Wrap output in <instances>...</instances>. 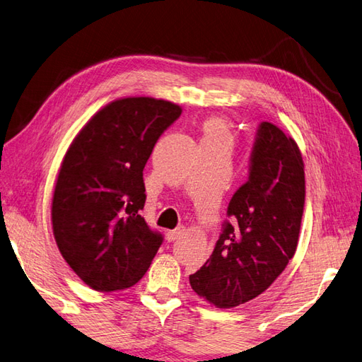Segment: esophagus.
I'll return each mask as SVG.
<instances>
[{
    "mask_svg": "<svg viewBox=\"0 0 362 362\" xmlns=\"http://www.w3.org/2000/svg\"><path fill=\"white\" fill-rule=\"evenodd\" d=\"M181 234H182V230H181V228H178V230H172V231H167V234H165V238H167V240H168V242H173V240H176V239H178Z\"/></svg>",
    "mask_w": 362,
    "mask_h": 362,
    "instance_id": "1",
    "label": "esophagus"
}]
</instances>
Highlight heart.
Here are the masks:
<instances>
[{"mask_svg":"<svg viewBox=\"0 0 362 362\" xmlns=\"http://www.w3.org/2000/svg\"><path fill=\"white\" fill-rule=\"evenodd\" d=\"M204 136H220L230 139V128L223 119L214 117V119L206 120L204 123Z\"/></svg>","mask_w":362,"mask_h":362,"instance_id":"b5f03b06","label":"heart"}]
</instances>
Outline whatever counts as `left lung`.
I'll return each mask as SVG.
<instances>
[{"mask_svg":"<svg viewBox=\"0 0 362 362\" xmlns=\"http://www.w3.org/2000/svg\"><path fill=\"white\" fill-rule=\"evenodd\" d=\"M305 206V164L295 140L262 122L250 178L233 195L209 259L189 276L209 305L230 309L256 298L295 255Z\"/></svg>","mask_w":362,"mask_h":362,"instance_id":"1","label":"left lung"}]
</instances>
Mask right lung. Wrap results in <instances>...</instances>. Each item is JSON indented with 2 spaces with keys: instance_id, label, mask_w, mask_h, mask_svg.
<instances>
[{
  "instance_id": "right-lung-1",
  "label": "right lung",
  "mask_w": 362,
  "mask_h": 362,
  "mask_svg": "<svg viewBox=\"0 0 362 362\" xmlns=\"http://www.w3.org/2000/svg\"><path fill=\"white\" fill-rule=\"evenodd\" d=\"M181 106L153 97L107 103L73 139L51 203L59 252L93 291L128 289L145 275L162 243L140 216L144 168Z\"/></svg>"
}]
</instances>
